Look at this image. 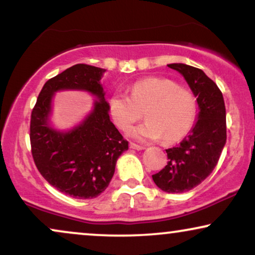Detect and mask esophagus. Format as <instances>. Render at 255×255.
<instances>
[{"instance_id": "1", "label": "esophagus", "mask_w": 255, "mask_h": 255, "mask_svg": "<svg viewBox=\"0 0 255 255\" xmlns=\"http://www.w3.org/2000/svg\"><path fill=\"white\" fill-rule=\"evenodd\" d=\"M130 147L131 148H133V149H144L145 148V146H142V145H138V144H135V142H130Z\"/></svg>"}]
</instances>
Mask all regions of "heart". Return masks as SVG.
I'll return each instance as SVG.
<instances>
[{
	"label": "heart",
	"instance_id": "b5f03b06",
	"mask_svg": "<svg viewBox=\"0 0 255 255\" xmlns=\"http://www.w3.org/2000/svg\"><path fill=\"white\" fill-rule=\"evenodd\" d=\"M196 99L189 90L162 78H146L134 82L130 96L115 93L109 100V110L116 127L128 132L141 118L146 122L132 130L141 140L175 142L182 139L193 127L196 117Z\"/></svg>",
	"mask_w": 255,
	"mask_h": 255
}]
</instances>
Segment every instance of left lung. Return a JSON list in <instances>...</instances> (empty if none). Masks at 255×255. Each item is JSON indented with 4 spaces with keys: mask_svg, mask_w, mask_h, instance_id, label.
<instances>
[{
    "mask_svg": "<svg viewBox=\"0 0 255 255\" xmlns=\"http://www.w3.org/2000/svg\"><path fill=\"white\" fill-rule=\"evenodd\" d=\"M168 67L183 75L200 108L190 133L176 147L166 149L168 162L152 175L160 189L177 194L198 186L215 169L226 142V113L221 89L202 69L184 64Z\"/></svg>",
    "mask_w": 255,
    "mask_h": 255,
    "instance_id": "1",
    "label": "left lung"
}]
</instances>
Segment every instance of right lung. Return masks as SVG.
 I'll list each match as a JSON object with an SVG mask.
<instances>
[{"instance_id":"right-lung-1","label":"right lung","mask_w":255,"mask_h":255,"mask_svg":"<svg viewBox=\"0 0 255 255\" xmlns=\"http://www.w3.org/2000/svg\"><path fill=\"white\" fill-rule=\"evenodd\" d=\"M106 69L86 64L72 66L47 80L31 113V153L41 176L68 196L88 200L109 186L117 159L128 142L111 123L101 76ZM61 89H82L99 97L93 113L78 128L59 132L47 117L53 94Z\"/></svg>"}]
</instances>
